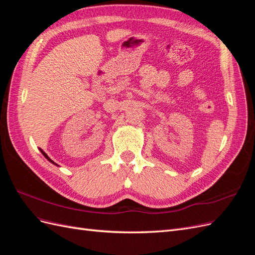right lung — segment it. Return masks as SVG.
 I'll return each mask as SVG.
<instances>
[{"instance_id":"right-lung-1","label":"right lung","mask_w":255,"mask_h":255,"mask_svg":"<svg viewBox=\"0 0 255 255\" xmlns=\"http://www.w3.org/2000/svg\"><path fill=\"white\" fill-rule=\"evenodd\" d=\"M39 150H40V152H41V153L43 154V156H44L45 158H47V159H48V160L50 161V163H52V164H54V165H56V166H58L57 164H55V163H54V161H53V160H52V159H51V158H50V157H49V156L47 155V153H45V152H43V150H42V149H39Z\"/></svg>"}]
</instances>
